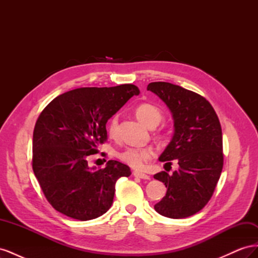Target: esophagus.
<instances>
[{
	"label": "esophagus",
	"instance_id": "esophagus-1",
	"mask_svg": "<svg viewBox=\"0 0 258 258\" xmlns=\"http://www.w3.org/2000/svg\"><path fill=\"white\" fill-rule=\"evenodd\" d=\"M134 175L137 176V177H140V178H143V179H150L151 178L150 175H147V174L142 173V172H139V171H135Z\"/></svg>",
	"mask_w": 258,
	"mask_h": 258
}]
</instances>
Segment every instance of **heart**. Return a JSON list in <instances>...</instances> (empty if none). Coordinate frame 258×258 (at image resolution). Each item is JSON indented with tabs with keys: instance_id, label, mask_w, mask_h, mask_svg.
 <instances>
[{
	"instance_id": "1",
	"label": "heart",
	"mask_w": 258,
	"mask_h": 258,
	"mask_svg": "<svg viewBox=\"0 0 258 258\" xmlns=\"http://www.w3.org/2000/svg\"><path fill=\"white\" fill-rule=\"evenodd\" d=\"M136 116L144 126L151 129L158 126L162 119V114L159 108L150 103L140 104L136 108ZM117 124H118V118H117V116H114L108 123V135L111 137L116 135ZM117 157L124 163H127L128 166L135 169H140L144 166L146 161L153 157V152L150 148L127 147L117 153Z\"/></svg>"
}]
</instances>
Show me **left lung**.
<instances>
[{"label": "left lung", "instance_id": "8db88e82", "mask_svg": "<svg viewBox=\"0 0 258 258\" xmlns=\"http://www.w3.org/2000/svg\"><path fill=\"white\" fill-rule=\"evenodd\" d=\"M147 90L159 97L173 118L174 132L159 161L176 160L172 174L154 177L165 183L166 196L154 206L170 218L188 217L204 208L213 195L223 169L222 128L214 108L204 97L166 82L148 84Z\"/></svg>", "mask_w": 258, "mask_h": 258}]
</instances>
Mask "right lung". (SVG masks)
<instances>
[{
	"label": "right lung",
	"instance_id": "add662e5",
	"mask_svg": "<svg viewBox=\"0 0 258 258\" xmlns=\"http://www.w3.org/2000/svg\"><path fill=\"white\" fill-rule=\"evenodd\" d=\"M140 93L137 86L77 88L46 106L33 131L32 167L49 204L79 221L103 215L111 208L118 178L131 174L127 165L108 160L89 167L88 156L106 140V122Z\"/></svg>",
	"mask_w": 258,
	"mask_h": 258
}]
</instances>
